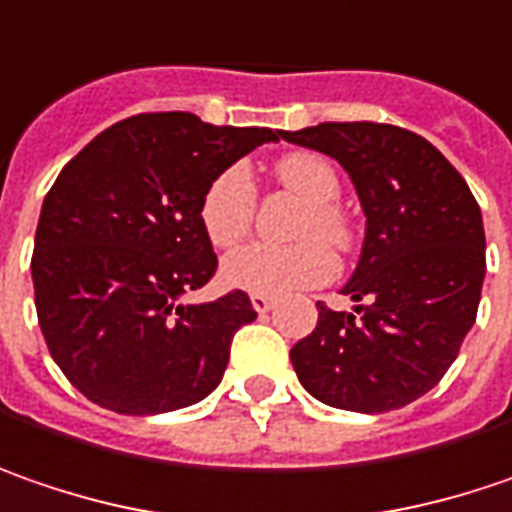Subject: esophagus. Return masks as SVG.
I'll list each match as a JSON object with an SVG mask.
<instances>
[{"mask_svg":"<svg viewBox=\"0 0 512 512\" xmlns=\"http://www.w3.org/2000/svg\"><path fill=\"white\" fill-rule=\"evenodd\" d=\"M250 305L259 311V314H268V311H273V305H276V299L268 294H253L250 296Z\"/></svg>","mask_w":512,"mask_h":512,"instance_id":"1","label":"esophagus"}]
</instances>
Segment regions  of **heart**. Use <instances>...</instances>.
<instances>
[{
	"instance_id": "obj_1",
	"label": "heart",
	"mask_w": 512,
	"mask_h": 512,
	"mask_svg": "<svg viewBox=\"0 0 512 512\" xmlns=\"http://www.w3.org/2000/svg\"><path fill=\"white\" fill-rule=\"evenodd\" d=\"M276 181L288 192L308 201L302 210L294 244H247L230 253L221 265V276L230 288L250 294H291L299 288L322 285L334 273V253L322 243L331 242L337 250L354 244V227L345 210L334 201L340 195V175L322 155L314 152H288L276 161ZM201 227L216 247H233L250 233L256 216V187L242 164L227 167L204 190ZM322 235L321 240L316 236Z\"/></svg>"
}]
</instances>
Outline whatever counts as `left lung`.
Returning <instances> with one entry per match:
<instances>
[{"instance_id": "left-lung-1", "label": "left lung", "mask_w": 512, "mask_h": 512, "mask_svg": "<svg viewBox=\"0 0 512 512\" xmlns=\"http://www.w3.org/2000/svg\"><path fill=\"white\" fill-rule=\"evenodd\" d=\"M282 138L334 158L366 213L360 262L343 285L354 314L317 302V328L291 348L296 377L334 409H403L438 386L478 314L487 244L473 192L400 126L320 123Z\"/></svg>"}]
</instances>
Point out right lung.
Here are the masks:
<instances>
[{
  "label": "right lung",
  "instance_id": "obj_1",
  "mask_svg": "<svg viewBox=\"0 0 512 512\" xmlns=\"http://www.w3.org/2000/svg\"><path fill=\"white\" fill-rule=\"evenodd\" d=\"M279 138L190 112L135 115L57 175L34 239V302L54 363L91 403L161 415L221 383L233 334L256 311L244 291L184 302L218 265L198 207L216 175Z\"/></svg>",
  "mask_w": 512,
  "mask_h": 512
}]
</instances>
